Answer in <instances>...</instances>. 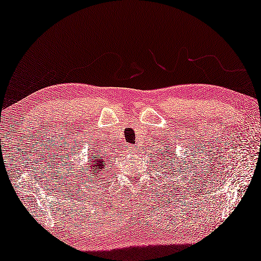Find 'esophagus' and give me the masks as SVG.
<instances>
[{
  "label": "esophagus",
  "instance_id": "obj_1",
  "mask_svg": "<svg viewBox=\"0 0 261 261\" xmlns=\"http://www.w3.org/2000/svg\"><path fill=\"white\" fill-rule=\"evenodd\" d=\"M129 148H130V150H131V153H134V151L136 150V147H134V146H130Z\"/></svg>",
  "mask_w": 261,
  "mask_h": 261
}]
</instances>
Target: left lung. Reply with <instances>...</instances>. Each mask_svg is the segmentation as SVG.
I'll return each mask as SVG.
<instances>
[{
    "label": "left lung",
    "mask_w": 261,
    "mask_h": 261,
    "mask_svg": "<svg viewBox=\"0 0 261 261\" xmlns=\"http://www.w3.org/2000/svg\"><path fill=\"white\" fill-rule=\"evenodd\" d=\"M165 147H167V149H169V148H170L169 146H165ZM168 151H169V154H168V158H169L170 155H173L174 153H176V151H172V150H168ZM174 155L177 156V154H174ZM171 161H172V162H173V160H171ZM172 165H173V164H172ZM163 167H167V169H168V168L170 167V165H164V164H163ZM173 167H174V165H173ZM169 171H170V170H169Z\"/></svg>",
    "instance_id": "left-lung-1"
}]
</instances>
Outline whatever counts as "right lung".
Returning <instances> with one entry per match:
<instances>
[{
	"label": "right lung",
	"mask_w": 261,
	"mask_h": 261,
	"mask_svg": "<svg viewBox=\"0 0 261 261\" xmlns=\"http://www.w3.org/2000/svg\"><path fill=\"white\" fill-rule=\"evenodd\" d=\"M88 167H89V172L91 173V177L96 180H100L98 179L100 177V174L106 171L107 168V160H105L102 156H96L93 153H89L88 154Z\"/></svg>",
	"instance_id": "right-lung-1"
}]
</instances>
